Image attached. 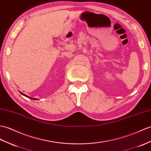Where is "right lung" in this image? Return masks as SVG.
Here are the masks:
<instances>
[{
	"instance_id": "obj_1",
	"label": "right lung",
	"mask_w": 151,
	"mask_h": 151,
	"mask_svg": "<svg viewBox=\"0 0 151 151\" xmlns=\"http://www.w3.org/2000/svg\"><path fill=\"white\" fill-rule=\"evenodd\" d=\"M21 94H22V95H24V96H26V97H27V98H29V99H33V100H38L37 99H32V98H30V97H29V96H27V95H26V94H24V93H21V92H20Z\"/></svg>"
}]
</instances>
